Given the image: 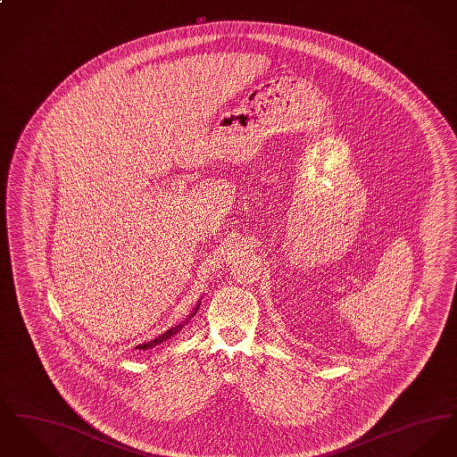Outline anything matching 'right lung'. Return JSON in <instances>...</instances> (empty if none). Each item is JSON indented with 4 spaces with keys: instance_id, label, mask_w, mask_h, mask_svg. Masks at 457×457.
I'll return each mask as SVG.
<instances>
[{
    "instance_id": "obj_1",
    "label": "right lung",
    "mask_w": 457,
    "mask_h": 457,
    "mask_svg": "<svg viewBox=\"0 0 457 457\" xmlns=\"http://www.w3.org/2000/svg\"><path fill=\"white\" fill-rule=\"evenodd\" d=\"M198 306H200V300H198V303H196L195 308H194V312L181 322V324H178V326H173L171 328H168L164 334H161V336H157L155 339H153V341H149V343H144V345H138L137 346V349H153L155 348V346H159V345H162V343H166V341H170L173 336H176L183 327L187 326L188 324V320L194 317L196 313V310H198Z\"/></svg>"
}]
</instances>
